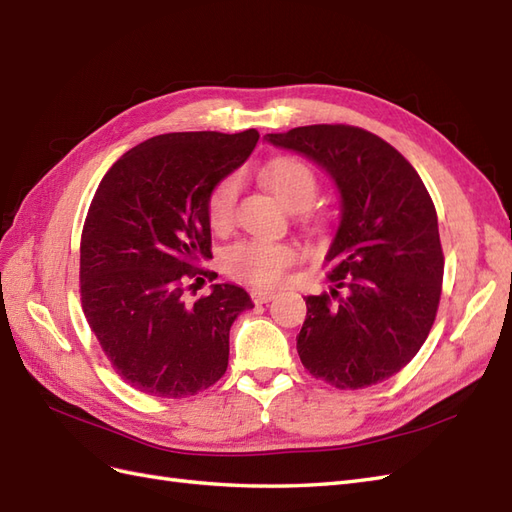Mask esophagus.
Here are the masks:
<instances>
[{
    "instance_id": "1",
    "label": "esophagus",
    "mask_w": 512,
    "mask_h": 512,
    "mask_svg": "<svg viewBox=\"0 0 512 512\" xmlns=\"http://www.w3.org/2000/svg\"><path fill=\"white\" fill-rule=\"evenodd\" d=\"M274 291H270V289H251V300L255 302V304H266V302H270V300H274Z\"/></svg>"
}]
</instances>
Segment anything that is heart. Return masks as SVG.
Returning <instances> with one entry per match:
<instances>
[{
    "label": "heart",
    "instance_id": "heart-1",
    "mask_svg": "<svg viewBox=\"0 0 512 512\" xmlns=\"http://www.w3.org/2000/svg\"><path fill=\"white\" fill-rule=\"evenodd\" d=\"M264 180L274 197L289 210H302L317 195V173L309 163L300 158H276L266 167ZM240 191V178L227 173L218 180L206 201V216L214 231H227L233 221ZM319 225V218H311ZM296 261L294 246L287 242L248 238L231 244L223 255L225 272L233 279L251 283L257 287H272L283 279L285 270Z\"/></svg>",
    "mask_w": 512,
    "mask_h": 512
}]
</instances>
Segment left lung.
Returning <instances> with one entry per match:
<instances>
[{
	"label": "left lung",
	"instance_id": "obj_1",
	"mask_svg": "<svg viewBox=\"0 0 512 512\" xmlns=\"http://www.w3.org/2000/svg\"><path fill=\"white\" fill-rule=\"evenodd\" d=\"M268 141L313 158L343 199L326 255L334 287L304 298V369L339 390L384 382L418 354L440 306L444 253L427 186L399 150L358 126H300Z\"/></svg>",
	"mask_w": 512,
	"mask_h": 512
}]
</instances>
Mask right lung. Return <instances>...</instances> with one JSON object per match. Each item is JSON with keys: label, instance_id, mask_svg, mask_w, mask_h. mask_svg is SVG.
I'll use <instances>...</instances> for the list:
<instances>
[{"label": "right lung", "instance_id": "add662e5", "mask_svg": "<svg viewBox=\"0 0 512 512\" xmlns=\"http://www.w3.org/2000/svg\"><path fill=\"white\" fill-rule=\"evenodd\" d=\"M255 128L236 135H158L100 180L81 233L79 294L87 324L128 386L182 399L214 386L229 364V328L253 302L236 285L186 291L214 272L206 201L251 156Z\"/></svg>", "mask_w": 512, "mask_h": 512}]
</instances>
